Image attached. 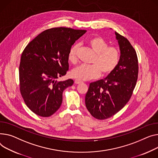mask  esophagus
Returning <instances> with one entry per match:
<instances>
[{
  "instance_id": "34e87169",
  "label": "esophagus",
  "mask_w": 158,
  "mask_h": 158,
  "mask_svg": "<svg viewBox=\"0 0 158 158\" xmlns=\"http://www.w3.org/2000/svg\"><path fill=\"white\" fill-rule=\"evenodd\" d=\"M74 82H75V84H76V85H79V84H81V83L82 82V81H79V80H77V79H76V80H75Z\"/></svg>"
}]
</instances>
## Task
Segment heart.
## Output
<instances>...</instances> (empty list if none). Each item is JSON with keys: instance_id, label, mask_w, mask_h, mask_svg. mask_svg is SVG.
I'll list each match as a JSON object with an SVG mask.
<instances>
[{"instance_id": "1", "label": "heart", "mask_w": 158, "mask_h": 158, "mask_svg": "<svg viewBox=\"0 0 158 158\" xmlns=\"http://www.w3.org/2000/svg\"><path fill=\"white\" fill-rule=\"evenodd\" d=\"M89 44L97 54L91 65H81L71 71L72 77L79 81H87L98 77L102 75L107 76L117 67L120 60V52L115 47H108L109 44L100 37H93L89 41ZM79 46H73L69 52L68 58L72 63L77 61V51Z\"/></svg>"}]
</instances>
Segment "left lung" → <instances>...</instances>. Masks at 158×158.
Returning a JSON list of instances; mask_svg holds the SVG:
<instances>
[{"label":"left lung","mask_w":158,"mask_h":158,"mask_svg":"<svg viewBox=\"0 0 158 158\" xmlns=\"http://www.w3.org/2000/svg\"><path fill=\"white\" fill-rule=\"evenodd\" d=\"M120 50L119 62L103 79L91 82L85 97L87 109L94 118L106 119L121 110L130 99L138 78L136 51L129 40L115 31Z\"/></svg>","instance_id":"1"}]
</instances>
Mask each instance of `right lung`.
Instances as JSON below:
<instances>
[{
  "mask_svg": "<svg viewBox=\"0 0 158 158\" xmlns=\"http://www.w3.org/2000/svg\"><path fill=\"white\" fill-rule=\"evenodd\" d=\"M85 30L58 27L46 30L27 46L19 68L20 92L35 114L49 117L60 107L63 91L73 81H58L69 70L68 55Z\"/></svg>",
  "mask_w": 158,
  "mask_h": 158,
  "instance_id": "obj_1",
  "label": "right lung"
}]
</instances>
